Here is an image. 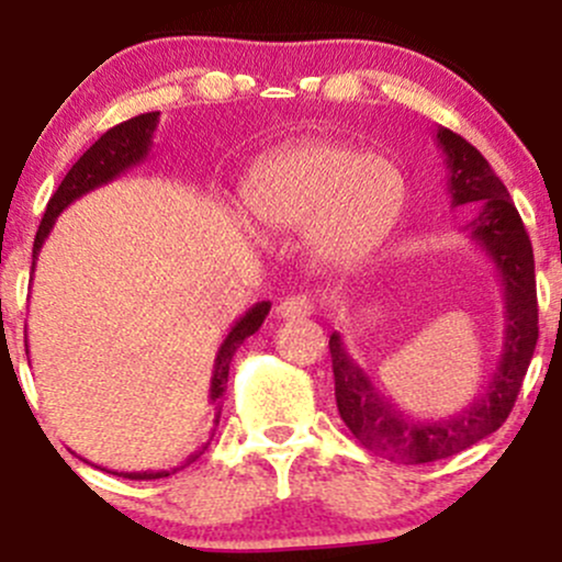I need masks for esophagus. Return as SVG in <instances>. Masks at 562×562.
I'll list each match as a JSON object with an SVG mask.
<instances>
[{
	"label": "esophagus",
	"instance_id": "34e87169",
	"mask_svg": "<svg viewBox=\"0 0 562 562\" xmlns=\"http://www.w3.org/2000/svg\"><path fill=\"white\" fill-rule=\"evenodd\" d=\"M314 312V303L306 295H288L277 303V317L280 319H306Z\"/></svg>",
	"mask_w": 562,
	"mask_h": 562
}]
</instances>
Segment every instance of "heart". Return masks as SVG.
<instances>
[{
    "mask_svg": "<svg viewBox=\"0 0 562 562\" xmlns=\"http://www.w3.org/2000/svg\"><path fill=\"white\" fill-rule=\"evenodd\" d=\"M404 200L396 164L340 142L274 153L243 184L245 214L269 232L306 229L308 250L327 267L370 256L396 227Z\"/></svg>",
    "mask_w": 562,
    "mask_h": 562,
    "instance_id": "obj_1",
    "label": "heart"
}]
</instances>
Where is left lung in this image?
Returning a JSON list of instances; mask_svg holds the SVG:
<instances>
[{
  "instance_id": "left-lung-1",
  "label": "left lung",
  "mask_w": 562,
  "mask_h": 562,
  "mask_svg": "<svg viewBox=\"0 0 562 562\" xmlns=\"http://www.w3.org/2000/svg\"><path fill=\"white\" fill-rule=\"evenodd\" d=\"M436 142L447 156L451 209L475 205L473 222L468 224L470 240L494 261L502 280L505 340L494 375L488 378V385L479 398L449 417L420 420L406 415L398 404L375 389L370 375L353 362L340 333L330 335L335 402H338L340 420L367 449L402 465L443 460L492 436L513 412L539 338L533 250L507 187L496 177L488 160L460 134L438 126Z\"/></svg>"
}]
</instances>
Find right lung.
<instances>
[{
    "label": "right lung",
    "instance_id": "add662e5",
    "mask_svg": "<svg viewBox=\"0 0 562 562\" xmlns=\"http://www.w3.org/2000/svg\"><path fill=\"white\" fill-rule=\"evenodd\" d=\"M158 115H160L158 111L142 113V115H134V119L124 121V124L108 128V132L102 134V137L97 139L79 160H76L74 169L66 173V179H63L60 187H57L55 195L49 198L47 211H44L42 224H38L36 240H34V261H31V274H34L38 250H42L44 240H47V235L55 227V218L60 216L63 211L74 203V200H79L81 195H87V192L97 190V187L113 182V179H119L121 173L134 169V166H139L142 160L150 156L153 134H156V128H158ZM269 308H272V303L269 301L254 303V306H250L248 312H245L243 317L232 325V330L227 333V338H224V344L218 346L216 359H214V375H211V391H209L211 404H216V420H214L216 425H218V415H222L224 393H227L232 357H235L237 348L243 346V340L250 338V335H254L263 325ZM25 353H29V344H25ZM209 443L211 441H205L203 447L195 451V454L187 457V462H182V465H177L171 470H158V473H153V470H142V473H115V475H124V479H132V481L166 479V475L177 473V470H182L184 465H190V462H195L198 457L209 449Z\"/></svg>",
    "mask_w": 562,
    "mask_h": 562
}]
</instances>
